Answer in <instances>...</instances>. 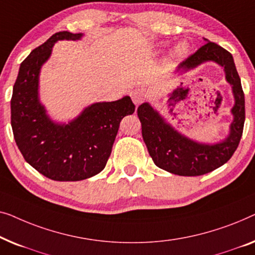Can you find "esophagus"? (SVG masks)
<instances>
[{"instance_id": "1", "label": "esophagus", "mask_w": 255, "mask_h": 255, "mask_svg": "<svg viewBox=\"0 0 255 255\" xmlns=\"http://www.w3.org/2000/svg\"><path fill=\"white\" fill-rule=\"evenodd\" d=\"M130 97L136 106H138L139 104H142L145 100L144 92H143L142 90H139V89H135V90H132L130 92Z\"/></svg>"}]
</instances>
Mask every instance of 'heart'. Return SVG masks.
I'll list each match as a JSON object with an SVG mask.
<instances>
[{
	"label": "heart",
	"mask_w": 255,
	"mask_h": 255,
	"mask_svg": "<svg viewBox=\"0 0 255 255\" xmlns=\"http://www.w3.org/2000/svg\"><path fill=\"white\" fill-rule=\"evenodd\" d=\"M187 52H188L187 44H185V42H180V44L174 48L173 54L175 57H184L186 54H187Z\"/></svg>",
	"instance_id": "1"
}]
</instances>
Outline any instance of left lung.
I'll return each instance as SVG.
<instances>
[{"label":"left lung","mask_w":255,"mask_h":255,"mask_svg":"<svg viewBox=\"0 0 255 255\" xmlns=\"http://www.w3.org/2000/svg\"><path fill=\"white\" fill-rule=\"evenodd\" d=\"M204 40L206 44L182 61L177 71L186 73L208 61L224 68L225 80L231 85L235 97L231 110L234 121L228 137L214 144L199 143L175 130L149 103H143L137 109L143 139L153 163L170 173L185 177L209 173L227 163L238 148L245 123V97L234 57L215 42Z\"/></svg>","instance_id":"obj_1"}]
</instances>
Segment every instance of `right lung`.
Here are the masks:
<instances>
[{
    "label": "right lung",
    "mask_w": 255,
    "mask_h": 255,
    "mask_svg": "<svg viewBox=\"0 0 255 255\" xmlns=\"http://www.w3.org/2000/svg\"><path fill=\"white\" fill-rule=\"evenodd\" d=\"M83 33L57 32L20 63L11 97V127L24 159L56 181H78L102 172L121 120L132 114L130 97L95 103L68 124L54 123L39 100V74L57 40H80Z\"/></svg>",
    "instance_id": "right-lung-1"
}]
</instances>
